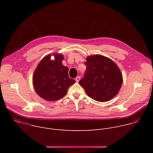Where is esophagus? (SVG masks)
Returning a JSON list of instances; mask_svg holds the SVG:
<instances>
[{
    "label": "esophagus",
    "instance_id": "34e87169",
    "mask_svg": "<svg viewBox=\"0 0 153 153\" xmlns=\"http://www.w3.org/2000/svg\"><path fill=\"white\" fill-rule=\"evenodd\" d=\"M80 76H77V77H76V81L77 82H79V81L80 80Z\"/></svg>",
    "mask_w": 153,
    "mask_h": 153
}]
</instances>
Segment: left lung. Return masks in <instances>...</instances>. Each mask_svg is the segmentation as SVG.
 Here are the masks:
<instances>
[{
	"label": "left lung",
	"mask_w": 153,
	"mask_h": 153,
	"mask_svg": "<svg viewBox=\"0 0 153 153\" xmlns=\"http://www.w3.org/2000/svg\"><path fill=\"white\" fill-rule=\"evenodd\" d=\"M86 69L79 85L86 94L98 102H106L118 93L123 82L117 65L110 59L101 55L87 57Z\"/></svg>",
	"instance_id": "8db88e82"
}]
</instances>
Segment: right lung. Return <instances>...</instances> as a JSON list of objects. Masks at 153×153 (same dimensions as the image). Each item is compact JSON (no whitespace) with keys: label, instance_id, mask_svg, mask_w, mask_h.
I'll list each match as a JSON object with an SVG mask.
<instances>
[{"label":"right lung","instance_id":"add662e5","mask_svg":"<svg viewBox=\"0 0 153 153\" xmlns=\"http://www.w3.org/2000/svg\"><path fill=\"white\" fill-rule=\"evenodd\" d=\"M54 60L51 55L43 58L39 63L33 74L35 91L42 99L54 101L66 94L69 87L76 81L68 76V68L63 65L62 54H55Z\"/></svg>","mask_w":153,"mask_h":153}]
</instances>
